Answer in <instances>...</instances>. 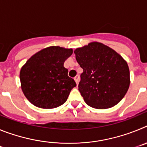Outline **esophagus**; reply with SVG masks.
I'll list each match as a JSON object with an SVG mask.
<instances>
[{"label":"esophagus","mask_w":147,"mask_h":147,"mask_svg":"<svg viewBox=\"0 0 147 147\" xmlns=\"http://www.w3.org/2000/svg\"><path fill=\"white\" fill-rule=\"evenodd\" d=\"M74 80H75V82H76V84H77L78 85V83H79V82H80V77H79V76H76L74 77Z\"/></svg>","instance_id":"esophagus-1"}]
</instances>
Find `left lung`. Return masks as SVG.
Returning a JSON list of instances; mask_svg holds the SVG:
<instances>
[{
  "mask_svg": "<svg viewBox=\"0 0 147 147\" xmlns=\"http://www.w3.org/2000/svg\"><path fill=\"white\" fill-rule=\"evenodd\" d=\"M74 54L83 69L78 87L85 103L96 109L117 105L130 83L127 62L112 49L97 42L76 49Z\"/></svg>",
  "mask_w": 147,
  "mask_h": 147,
  "instance_id": "8db88e82",
  "label": "left lung"
}]
</instances>
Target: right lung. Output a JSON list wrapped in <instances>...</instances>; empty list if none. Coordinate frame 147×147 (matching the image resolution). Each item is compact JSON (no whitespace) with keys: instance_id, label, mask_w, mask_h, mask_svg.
Masks as SVG:
<instances>
[{"instance_id":"right-lung-1","label":"right lung","mask_w":147,"mask_h":147,"mask_svg":"<svg viewBox=\"0 0 147 147\" xmlns=\"http://www.w3.org/2000/svg\"><path fill=\"white\" fill-rule=\"evenodd\" d=\"M71 49L51 46L40 51L28 59L20 73L21 88L32 105L52 109L63 105L76 86L67 76L64 62L72 54Z\"/></svg>"}]
</instances>
